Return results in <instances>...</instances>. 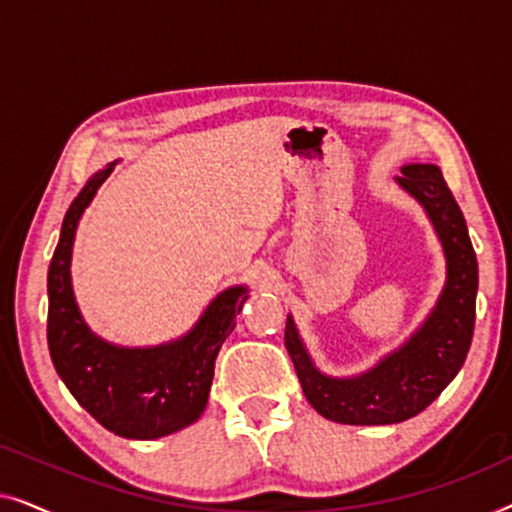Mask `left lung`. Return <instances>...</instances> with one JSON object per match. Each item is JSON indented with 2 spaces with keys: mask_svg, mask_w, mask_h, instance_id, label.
<instances>
[{
  "mask_svg": "<svg viewBox=\"0 0 512 512\" xmlns=\"http://www.w3.org/2000/svg\"><path fill=\"white\" fill-rule=\"evenodd\" d=\"M401 172L398 184L429 212L447 256V284L429 321L370 373L333 380L312 366L293 319H286L284 345L300 387L321 417L338 424H396L419 415L454 380L473 340L478 258L464 214L436 165H405Z\"/></svg>",
  "mask_w": 512,
  "mask_h": 512,
  "instance_id": "8db88e82",
  "label": "left lung"
}]
</instances>
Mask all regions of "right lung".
I'll use <instances>...</instances> for the list:
<instances>
[{"instance_id":"obj_1","label":"right lung","mask_w":512,"mask_h":512,"mask_svg":"<svg viewBox=\"0 0 512 512\" xmlns=\"http://www.w3.org/2000/svg\"><path fill=\"white\" fill-rule=\"evenodd\" d=\"M114 170L104 167L76 195L62 221L60 242L48 265V352L72 396L104 429L123 438L151 440L193 424L207 405L214 361L233 333L247 291H223L198 326L170 345L123 349L95 338L76 310L69 261L83 209Z\"/></svg>"}]
</instances>
